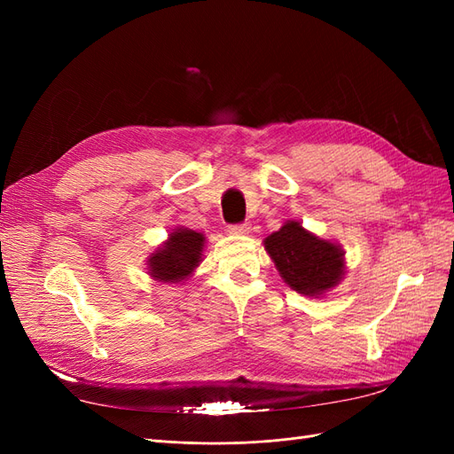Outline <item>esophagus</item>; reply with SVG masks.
I'll use <instances>...</instances> for the list:
<instances>
[{
  "mask_svg": "<svg viewBox=\"0 0 454 454\" xmlns=\"http://www.w3.org/2000/svg\"><path fill=\"white\" fill-rule=\"evenodd\" d=\"M250 229H252L250 223H235V225L229 227V231L232 232V235H248Z\"/></svg>",
  "mask_w": 454,
  "mask_h": 454,
  "instance_id": "esophagus-1",
  "label": "esophagus"
}]
</instances>
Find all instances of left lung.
Masks as SVG:
<instances>
[{
	"mask_svg": "<svg viewBox=\"0 0 454 454\" xmlns=\"http://www.w3.org/2000/svg\"><path fill=\"white\" fill-rule=\"evenodd\" d=\"M265 250L272 257L282 278L295 292L320 295L333 287L345 272L339 246L310 235L299 222H287L265 239Z\"/></svg>",
	"mask_w": 454,
	"mask_h": 454,
	"instance_id": "left-lung-1",
	"label": "left lung"
}]
</instances>
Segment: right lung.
I'll use <instances>...</instances> for the list:
<instances>
[{
    "mask_svg": "<svg viewBox=\"0 0 454 454\" xmlns=\"http://www.w3.org/2000/svg\"><path fill=\"white\" fill-rule=\"evenodd\" d=\"M204 235L191 229H176L168 242L149 259L151 277L159 282H182L199 265Z\"/></svg>",
    "mask_w": 454,
    "mask_h": 454,
    "instance_id": "obj_1",
    "label": "right lung"
}]
</instances>
